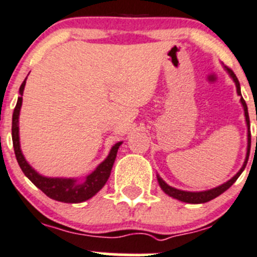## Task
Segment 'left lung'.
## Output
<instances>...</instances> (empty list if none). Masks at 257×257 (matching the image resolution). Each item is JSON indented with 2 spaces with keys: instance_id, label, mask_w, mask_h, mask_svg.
Masks as SVG:
<instances>
[{
  "instance_id": "1",
  "label": "left lung",
  "mask_w": 257,
  "mask_h": 257,
  "mask_svg": "<svg viewBox=\"0 0 257 257\" xmlns=\"http://www.w3.org/2000/svg\"><path fill=\"white\" fill-rule=\"evenodd\" d=\"M225 68L227 70L228 75L232 77V80L235 81L236 83V88H237V95L241 96V90H240V82H238L237 77H236V75L233 73V71L231 70V68L226 67ZM241 103H242L243 106V111H245V117H246V123H247V155H246V160L245 162H243V166L241 167L240 171L237 172V174L235 175V176L232 177L231 180H228L227 182H225V184H222L221 186L218 187H215V189H211V190H207V191H201V192H189V191H181V190H177L175 189V187H171L169 186V185L166 184V182L164 181V180L161 179L160 176H157V180H159V184L160 186H161V189L164 190L165 194H167L169 196L174 197V199H177L180 200V201H184V202H189V204H204V202H207L210 201V200L215 199V197H217L218 195H221L222 192H225L226 190L228 189V187H231V185L233 184V182L236 181V180L238 179V176L241 175V172L245 170L246 167V164H247V160H248V155H250V147H251V132H250V118H248V112H247V106H246V102L245 100L242 98V96H241ZM256 141H257V137H256Z\"/></svg>"
}]
</instances>
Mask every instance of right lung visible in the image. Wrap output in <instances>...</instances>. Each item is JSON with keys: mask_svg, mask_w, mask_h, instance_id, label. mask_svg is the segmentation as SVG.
<instances>
[{"mask_svg": "<svg viewBox=\"0 0 257 257\" xmlns=\"http://www.w3.org/2000/svg\"><path fill=\"white\" fill-rule=\"evenodd\" d=\"M26 85V80L22 82L20 87V97L17 100L16 107L12 115V142H14L15 155H16L17 162L21 167L22 172L29 177L35 186L39 187L45 195H47L50 199L56 201L67 202V204H78V202L86 201L91 199L93 195L97 194L110 177L111 170H112L113 162H115L117 150L122 142H117L115 146L111 149L110 155L107 159L97 166V169L88 175L83 182H77L75 179H51V177L41 176L37 174L25 160L20 149V137H19V116L20 110L22 105V95H24V88Z\"/></svg>", "mask_w": 257, "mask_h": 257, "instance_id": "obj_1", "label": "right lung"}]
</instances>
